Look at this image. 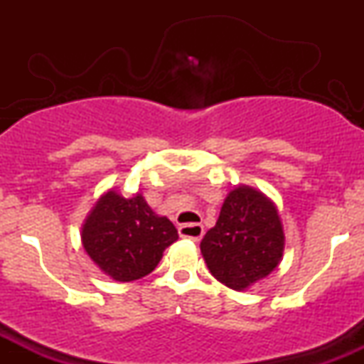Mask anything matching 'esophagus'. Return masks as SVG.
I'll return each mask as SVG.
<instances>
[{
    "mask_svg": "<svg viewBox=\"0 0 364 364\" xmlns=\"http://www.w3.org/2000/svg\"><path fill=\"white\" fill-rule=\"evenodd\" d=\"M179 235L183 237H190L193 241H200L203 236V225L196 224V223H190V224H183L179 228Z\"/></svg>",
    "mask_w": 364,
    "mask_h": 364,
    "instance_id": "obj_1",
    "label": "esophagus"
}]
</instances>
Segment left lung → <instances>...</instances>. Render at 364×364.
Returning <instances> with one entry per match:
<instances>
[{"mask_svg": "<svg viewBox=\"0 0 364 364\" xmlns=\"http://www.w3.org/2000/svg\"><path fill=\"white\" fill-rule=\"evenodd\" d=\"M200 250L217 281L231 289H246L267 277L282 258L284 231L277 208L260 191L236 188L224 200Z\"/></svg>", "mask_w": 364, "mask_h": 364, "instance_id": "left-lung-1", "label": "left lung"}]
</instances>
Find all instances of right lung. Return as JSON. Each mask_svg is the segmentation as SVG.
I'll use <instances>...</instances> for the list:
<instances>
[{
    "label": "right lung",
    "instance_id": "obj_1",
    "mask_svg": "<svg viewBox=\"0 0 364 364\" xmlns=\"http://www.w3.org/2000/svg\"><path fill=\"white\" fill-rule=\"evenodd\" d=\"M168 217H159L141 195L124 198L107 191L82 228L89 257L114 281L145 277L161 262L162 252L178 240Z\"/></svg>",
    "mask_w": 364,
    "mask_h": 364
}]
</instances>
